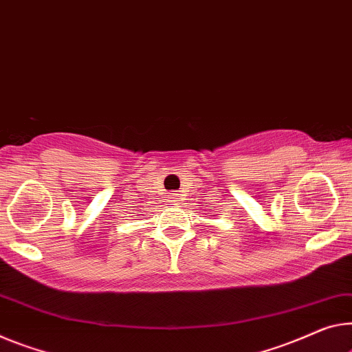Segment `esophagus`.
<instances>
[{
    "instance_id": "34e87169",
    "label": "esophagus",
    "mask_w": 352,
    "mask_h": 352,
    "mask_svg": "<svg viewBox=\"0 0 352 352\" xmlns=\"http://www.w3.org/2000/svg\"><path fill=\"white\" fill-rule=\"evenodd\" d=\"M168 198H170V203H177V201H179V199H181V193L173 192V193L168 195Z\"/></svg>"
}]
</instances>
